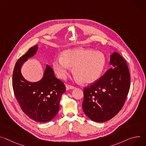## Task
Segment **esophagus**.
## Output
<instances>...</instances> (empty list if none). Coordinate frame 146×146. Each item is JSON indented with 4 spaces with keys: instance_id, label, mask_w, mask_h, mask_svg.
Wrapping results in <instances>:
<instances>
[{
    "instance_id": "1",
    "label": "esophagus",
    "mask_w": 146,
    "mask_h": 146,
    "mask_svg": "<svg viewBox=\"0 0 146 146\" xmlns=\"http://www.w3.org/2000/svg\"><path fill=\"white\" fill-rule=\"evenodd\" d=\"M74 88H75V87H74V86H70V85H67V86H66V89H67V90L74 89Z\"/></svg>"
}]
</instances>
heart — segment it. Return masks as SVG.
I'll use <instances>...</instances> for the list:
<instances>
[{
  "mask_svg": "<svg viewBox=\"0 0 146 146\" xmlns=\"http://www.w3.org/2000/svg\"><path fill=\"white\" fill-rule=\"evenodd\" d=\"M106 64V58L99 51L84 48L64 50L61 57L55 58L52 63L58 77L65 79L70 67L73 68L76 78L83 84H89L98 80Z\"/></svg>",
  "mask_w": 146,
  "mask_h": 146,
  "instance_id": "obj_1",
  "label": "heart"
}]
</instances>
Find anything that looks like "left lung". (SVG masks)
<instances>
[{
	"instance_id": "left-lung-1",
	"label": "left lung",
	"mask_w": 146,
	"mask_h": 146,
	"mask_svg": "<svg viewBox=\"0 0 146 146\" xmlns=\"http://www.w3.org/2000/svg\"><path fill=\"white\" fill-rule=\"evenodd\" d=\"M110 63L112 68L84 89L83 111L97 122L109 121L121 111L130 88V73L125 59L113 52Z\"/></svg>"
}]
</instances>
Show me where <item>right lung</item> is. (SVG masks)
Returning a JSON list of instances; mask_svg holds the SVG:
<instances>
[{"label": "right lung", "instance_id": "obj_1", "mask_svg": "<svg viewBox=\"0 0 146 146\" xmlns=\"http://www.w3.org/2000/svg\"><path fill=\"white\" fill-rule=\"evenodd\" d=\"M38 49V45L30 48L17 61L13 73L12 84L15 97L23 111L35 121L46 122L58 113L66 88L48 64L40 80L30 82L24 78L21 72L22 66L36 54Z\"/></svg>", "mask_w": 146, "mask_h": 146}]
</instances>
